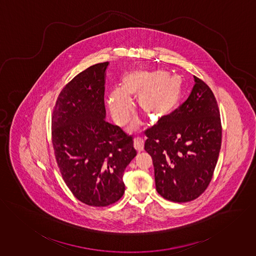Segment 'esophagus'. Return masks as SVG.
Returning a JSON list of instances; mask_svg holds the SVG:
<instances>
[{"instance_id":"esophagus-1","label":"esophagus","mask_w":256,"mask_h":256,"mask_svg":"<svg viewBox=\"0 0 256 256\" xmlns=\"http://www.w3.org/2000/svg\"><path fill=\"white\" fill-rule=\"evenodd\" d=\"M134 148H136L138 152L142 151V150H143V148H144V142H143V140L140 138H134Z\"/></svg>"}]
</instances>
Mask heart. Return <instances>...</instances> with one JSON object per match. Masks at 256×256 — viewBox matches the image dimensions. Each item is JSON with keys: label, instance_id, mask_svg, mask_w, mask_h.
Here are the masks:
<instances>
[{"label": "heart", "instance_id": "1", "mask_svg": "<svg viewBox=\"0 0 256 256\" xmlns=\"http://www.w3.org/2000/svg\"><path fill=\"white\" fill-rule=\"evenodd\" d=\"M182 84L176 76L164 70H134L124 76L120 89L116 88L107 95V104L114 122L126 124L134 111V98L144 114L158 120L170 116L182 97Z\"/></svg>", "mask_w": 256, "mask_h": 256}]
</instances>
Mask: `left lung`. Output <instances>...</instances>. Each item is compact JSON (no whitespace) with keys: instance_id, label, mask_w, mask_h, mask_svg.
Returning a JSON list of instances; mask_svg holds the SVG:
<instances>
[{"instance_id":"obj_1","label":"left lung","mask_w":256,"mask_h":256,"mask_svg":"<svg viewBox=\"0 0 256 256\" xmlns=\"http://www.w3.org/2000/svg\"><path fill=\"white\" fill-rule=\"evenodd\" d=\"M194 78L188 98L144 132V149L152 157L156 190L172 202H188L205 192L221 149L222 124L216 98L203 80Z\"/></svg>"}]
</instances>
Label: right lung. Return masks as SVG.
<instances>
[{
	"mask_svg": "<svg viewBox=\"0 0 256 256\" xmlns=\"http://www.w3.org/2000/svg\"><path fill=\"white\" fill-rule=\"evenodd\" d=\"M108 64H96L74 76L60 92L52 114L60 174L76 198L94 207L124 196V172L136 156L134 138L105 120Z\"/></svg>",
	"mask_w": 256,
	"mask_h": 256,
	"instance_id": "1",
	"label": "right lung"
}]
</instances>
